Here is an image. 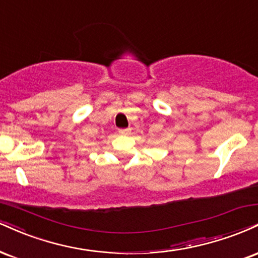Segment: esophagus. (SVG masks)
<instances>
[{"label": "esophagus", "instance_id": "obj_1", "mask_svg": "<svg viewBox=\"0 0 258 258\" xmlns=\"http://www.w3.org/2000/svg\"><path fill=\"white\" fill-rule=\"evenodd\" d=\"M130 132H131V128H120L119 130L120 135H123V136L130 135Z\"/></svg>", "mask_w": 258, "mask_h": 258}]
</instances>
